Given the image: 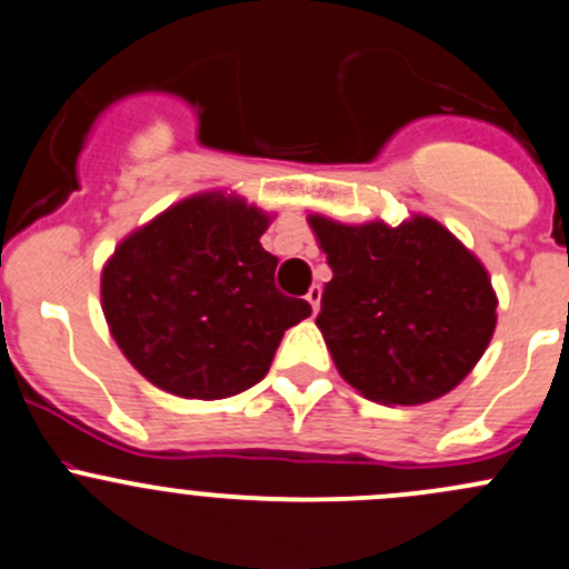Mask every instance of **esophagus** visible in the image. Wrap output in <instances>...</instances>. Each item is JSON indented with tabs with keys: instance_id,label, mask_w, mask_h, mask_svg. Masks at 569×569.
<instances>
[{
	"instance_id": "esophagus-1",
	"label": "esophagus",
	"mask_w": 569,
	"mask_h": 569,
	"mask_svg": "<svg viewBox=\"0 0 569 569\" xmlns=\"http://www.w3.org/2000/svg\"><path fill=\"white\" fill-rule=\"evenodd\" d=\"M307 301H309V307H312V312H318V309H320V287H309Z\"/></svg>"
}]
</instances>
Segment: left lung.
<instances>
[{
	"label": "left lung",
	"mask_w": 569,
	"mask_h": 569,
	"mask_svg": "<svg viewBox=\"0 0 569 569\" xmlns=\"http://www.w3.org/2000/svg\"><path fill=\"white\" fill-rule=\"evenodd\" d=\"M309 224L333 271L318 328L339 375L383 406L452 391L496 331L499 301L482 262L427 216L400 227L326 216Z\"/></svg>",
	"instance_id": "obj_1"
}]
</instances>
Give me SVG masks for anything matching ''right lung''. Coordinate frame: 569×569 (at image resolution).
Segmentation results:
<instances>
[{"label": "right lung", "instance_id": "obj_1", "mask_svg": "<svg viewBox=\"0 0 569 569\" xmlns=\"http://www.w3.org/2000/svg\"><path fill=\"white\" fill-rule=\"evenodd\" d=\"M268 213L221 191L172 204L131 232L101 273L114 342L150 383L189 400L241 395L266 378L290 326L312 315L273 284Z\"/></svg>", "mask_w": 569, "mask_h": 569}]
</instances>
